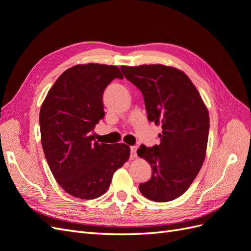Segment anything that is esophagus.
I'll return each mask as SVG.
<instances>
[{"label":"esophagus","instance_id":"1","mask_svg":"<svg viewBox=\"0 0 251 251\" xmlns=\"http://www.w3.org/2000/svg\"><path fill=\"white\" fill-rule=\"evenodd\" d=\"M130 158L131 159L137 158V147H130Z\"/></svg>","mask_w":251,"mask_h":251}]
</instances>
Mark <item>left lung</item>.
I'll list each match as a JSON object with an SVG mask.
<instances>
[{
  "mask_svg": "<svg viewBox=\"0 0 251 251\" xmlns=\"http://www.w3.org/2000/svg\"><path fill=\"white\" fill-rule=\"evenodd\" d=\"M121 71L142 92L149 121L162 128L159 145H141L137 152L152 167V176L139 189L152 201H172L189 188L204 161L208 111L179 69L156 64L122 66Z\"/></svg>",
  "mask_w": 251,
  "mask_h": 251,
  "instance_id": "8db88e82",
  "label": "left lung"
}]
</instances>
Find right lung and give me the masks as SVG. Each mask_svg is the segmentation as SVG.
<instances>
[{
	"label": "right lung",
	"instance_id": "add662e5",
	"mask_svg": "<svg viewBox=\"0 0 251 251\" xmlns=\"http://www.w3.org/2000/svg\"><path fill=\"white\" fill-rule=\"evenodd\" d=\"M115 78L123 79L116 66H73L57 78L40 108L47 162L57 184L80 199L102 196L113 173L129 158L128 145L98 143L93 132L104 116L103 91Z\"/></svg>",
	"mask_w": 251,
	"mask_h": 251
}]
</instances>
